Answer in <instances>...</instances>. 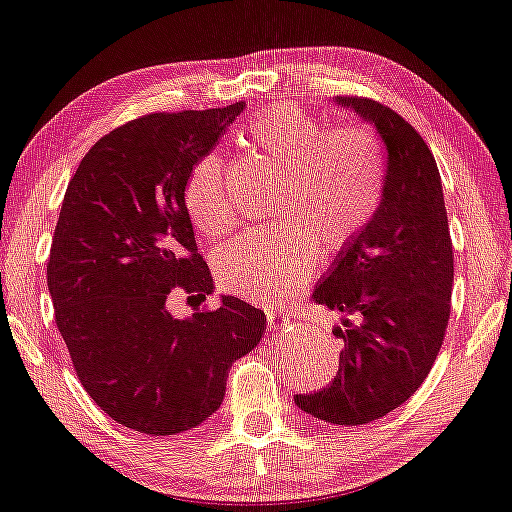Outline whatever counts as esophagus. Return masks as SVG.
Returning <instances> with one entry per match:
<instances>
[{
    "mask_svg": "<svg viewBox=\"0 0 512 512\" xmlns=\"http://www.w3.org/2000/svg\"><path fill=\"white\" fill-rule=\"evenodd\" d=\"M267 330L276 332V330H285V327L292 323V318L285 312H276V310H267Z\"/></svg>",
    "mask_w": 512,
    "mask_h": 512,
    "instance_id": "1",
    "label": "esophagus"
}]
</instances>
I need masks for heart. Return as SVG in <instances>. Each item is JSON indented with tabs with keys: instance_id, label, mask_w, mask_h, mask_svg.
Returning a JSON list of instances; mask_svg holds the SVG:
<instances>
[{
	"instance_id": "heart-1",
	"label": "heart",
	"mask_w": 512,
	"mask_h": 512,
	"mask_svg": "<svg viewBox=\"0 0 512 512\" xmlns=\"http://www.w3.org/2000/svg\"><path fill=\"white\" fill-rule=\"evenodd\" d=\"M258 158L278 171L269 214L278 223L245 231L211 256L216 283L258 305L296 294L318 256H339L361 238L381 209L388 182L385 149L365 127L325 129L301 106L278 104L245 124ZM189 218L207 238L234 227L225 160H196L185 185Z\"/></svg>"
}]
</instances>
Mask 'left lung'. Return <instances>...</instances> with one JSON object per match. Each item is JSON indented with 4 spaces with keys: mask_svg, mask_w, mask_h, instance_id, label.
Here are the masks:
<instances>
[{
    "mask_svg": "<svg viewBox=\"0 0 512 512\" xmlns=\"http://www.w3.org/2000/svg\"><path fill=\"white\" fill-rule=\"evenodd\" d=\"M370 120L388 149L381 209L314 289V303L341 312L339 372L303 412L336 426H363L406 403L426 381L450 318L455 254L435 156L397 111L370 98H339Z\"/></svg>",
    "mask_w": 512,
    "mask_h": 512,
    "instance_id": "obj_1",
    "label": "left lung"
}]
</instances>
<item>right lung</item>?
<instances>
[{
	"label": "right lung",
	"mask_w": 512,
	"mask_h": 512,
	"mask_svg": "<svg viewBox=\"0 0 512 512\" xmlns=\"http://www.w3.org/2000/svg\"><path fill=\"white\" fill-rule=\"evenodd\" d=\"M243 106L122 124L93 144L66 187L46 265L57 330L89 397L144 435H178L214 414L231 363L265 330V314L236 296L185 321L167 307L176 292L214 289L185 185Z\"/></svg>",
	"instance_id": "1"
}]
</instances>
